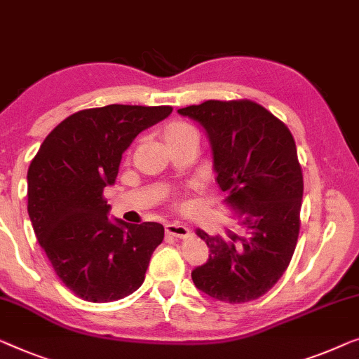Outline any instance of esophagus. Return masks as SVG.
Masks as SVG:
<instances>
[{"label": "esophagus", "instance_id": "esophagus-1", "mask_svg": "<svg viewBox=\"0 0 359 359\" xmlns=\"http://www.w3.org/2000/svg\"><path fill=\"white\" fill-rule=\"evenodd\" d=\"M165 231H167V235L173 238H180V240H186V238L191 236L189 228H186L184 225H180V223H167V225H165Z\"/></svg>", "mask_w": 359, "mask_h": 359}]
</instances>
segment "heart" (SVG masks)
Segmentation results:
<instances>
[{
    "label": "heart",
    "instance_id": "b5f03b06",
    "mask_svg": "<svg viewBox=\"0 0 359 359\" xmlns=\"http://www.w3.org/2000/svg\"><path fill=\"white\" fill-rule=\"evenodd\" d=\"M163 136H165V142H173V141H180V139H184L189 136L199 137V134H197L196 128L191 126L189 123L173 121V123H170L167 128H165Z\"/></svg>",
    "mask_w": 359,
    "mask_h": 359
}]
</instances>
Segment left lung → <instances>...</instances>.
Listing matches in <instances>:
<instances>
[{"label":"left lung","instance_id":"obj_1","mask_svg":"<svg viewBox=\"0 0 359 359\" xmlns=\"http://www.w3.org/2000/svg\"><path fill=\"white\" fill-rule=\"evenodd\" d=\"M178 113L207 131L225 204L248 230L230 240L197 230L210 254L192 270V282L223 303L261 298L285 273L299 235L304 186L292 133L251 100H207Z\"/></svg>","mask_w":359,"mask_h":359}]
</instances>
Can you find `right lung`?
Here are the masks:
<instances>
[{
  "mask_svg": "<svg viewBox=\"0 0 359 359\" xmlns=\"http://www.w3.org/2000/svg\"><path fill=\"white\" fill-rule=\"evenodd\" d=\"M171 107L107 105L63 119L27 171V210L51 267L72 293L110 303L141 287L163 225L110 222L103 189L115 183L123 152Z\"/></svg>",
  "mask_w": 359,
  "mask_h": 359,
  "instance_id": "obj_1",
  "label": "right lung"
}]
</instances>
